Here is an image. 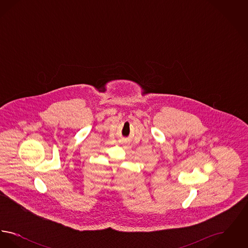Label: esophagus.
Segmentation results:
<instances>
[{"label":"esophagus","instance_id":"34e87169","mask_svg":"<svg viewBox=\"0 0 248 248\" xmlns=\"http://www.w3.org/2000/svg\"><path fill=\"white\" fill-rule=\"evenodd\" d=\"M121 143H122V144H124V141H121Z\"/></svg>","mask_w":248,"mask_h":248}]
</instances>
